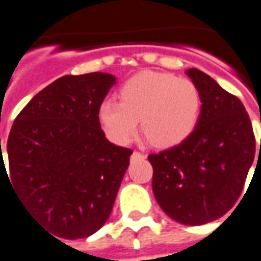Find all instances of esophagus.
<instances>
[{"label": "esophagus", "mask_w": 261, "mask_h": 261, "mask_svg": "<svg viewBox=\"0 0 261 261\" xmlns=\"http://www.w3.org/2000/svg\"><path fill=\"white\" fill-rule=\"evenodd\" d=\"M143 158V154L142 153H139V152H134V153H132V159H134V158Z\"/></svg>", "instance_id": "esophagus-1"}]
</instances>
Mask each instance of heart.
Here are the masks:
<instances>
[{
	"label": "heart",
	"instance_id": "heart-1",
	"mask_svg": "<svg viewBox=\"0 0 261 261\" xmlns=\"http://www.w3.org/2000/svg\"><path fill=\"white\" fill-rule=\"evenodd\" d=\"M119 102L103 100L98 119L107 136L126 145L138 130L156 148H172L193 134L200 116V92L186 78L163 72L136 73L119 88Z\"/></svg>",
	"mask_w": 261,
	"mask_h": 261
}]
</instances>
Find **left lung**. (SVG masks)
<instances>
[{"instance_id": "obj_1", "label": "left lung", "mask_w": 261, "mask_h": 261, "mask_svg": "<svg viewBox=\"0 0 261 261\" xmlns=\"http://www.w3.org/2000/svg\"><path fill=\"white\" fill-rule=\"evenodd\" d=\"M186 75L200 92L197 125L182 143L148 159L162 210L177 223L200 226L226 215L240 197L256 141L240 99L196 68Z\"/></svg>"}]
</instances>
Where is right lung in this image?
<instances>
[{
	"mask_svg": "<svg viewBox=\"0 0 261 261\" xmlns=\"http://www.w3.org/2000/svg\"><path fill=\"white\" fill-rule=\"evenodd\" d=\"M115 84L107 72L65 75L38 92L11 127L10 176L3 159L1 182L5 175L30 215L57 237H89L112 212L132 154L108 141L98 119Z\"/></svg>",
	"mask_w": 261,
	"mask_h": 261,
	"instance_id": "right-lung-1",
	"label": "right lung"
}]
</instances>
